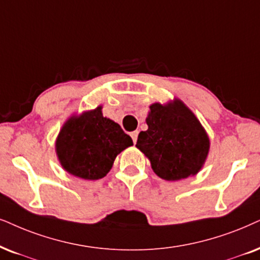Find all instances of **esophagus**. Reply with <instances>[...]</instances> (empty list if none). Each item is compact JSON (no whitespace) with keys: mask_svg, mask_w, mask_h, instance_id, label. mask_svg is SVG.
Instances as JSON below:
<instances>
[{"mask_svg":"<svg viewBox=\"0 0 260 260\" xmlns=\"http://www.w3.org/2000/svg\"><path fill=\"white\" fill-rule=\"evenodd\" d=\"M138 134H139V132H138V131H134V132L131 133V137H132V139H133V143H134V144L137 143V139H138Z\"/></svg>","mask_w":260,"mask_h":260,"instance_id":"esophagus-1","label":"esophagus"}]
</instances>
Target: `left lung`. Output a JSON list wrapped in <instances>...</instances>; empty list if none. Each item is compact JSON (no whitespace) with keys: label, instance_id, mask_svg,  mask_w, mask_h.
Wrapping results in <instances>:
<instances>
[{"label":"left lung","instance_id":"1","mask_svg":"<svg viewBox=\"0 0 260 260\" xmlns=\"http://www.w3.org/2000/svg\"><path fill=\"white\" fill-rule=\"evenodd\" d=\"M150 110L149 128L139 133L136 146L153 172L167 181L196 175L208 157L210 141L194 114L180 101L154 103Z\"/></svg>","mask_w":260,"mask_h":260}]
</instances>
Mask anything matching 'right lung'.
<instances>
[{"instance_id":"right-lung-1","label":"right lung","mask_w":260,"mask_h":260,"mask_svg":"<svg viewBox=\"0 0 260 260\" xmlns=\"http://www.w3.org/2000/svg\"><path fill=\"white\" fill-rule=\"evenodd\" d=\"M133 145L119 123L103 117L102 107L72 117L62 127L56 152L62 167L84 180H98L109 173L116 156Z\"/></svg>"}]
</instances>
